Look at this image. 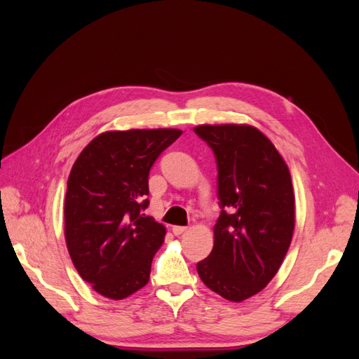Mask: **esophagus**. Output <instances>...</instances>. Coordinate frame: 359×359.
Segmentation results:
<instances>
[{"label": "esophagus", "mask_w": 359, "mask_h": 359, "mask_svg": "<svg viewBox=\"0 0 359 359\" xmlns=\"http://www.w3.org/2000/svg\"><path fill=\"white\" fill-rule=\"evenodd\" d=\"M187 231H189L187 226H173L172 227V232L175 235H182V233H186Z\"/></svg>", "instance_id": "1"}]
</instances>
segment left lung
<instances>
[{"mask_svg":"<svg viewBox=\"0 0 359 359\" xmlns=\"http://www.w3.org/2000/svg\"><path fill=\"white\" fill-rule=\"evenodd\" d=\"M217 158L222 214L211 255L198 264L206 287L227 301L259 293L280 269L295 229V193L285 158L250 124L193 128Z\"/></svg>","mask_w":359,"mask_h":359,"instance_id":"obj_1","label":"left lung"}]
</instances>
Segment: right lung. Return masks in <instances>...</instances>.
I'll return each mask as SVG.
<instances>
[{
  "label": "right lung",
  "mask_w": 359,
  "mask_h": 359,
  "mask_svg": "<svg viewBox=\"0 0 359 359\" xmlns=\"http://www.w3.org/2000/svg\"><path fill=\"white\" fill-rule=\"evenodd\" d=\"M182 135L180 128L109 130L73 163L64 201V236L72 262L91 287L124 299L149 280L166 227L140 211L156 158Z\"/></svg>",
  "instance_id": "add662e5"
}]
</instances>
